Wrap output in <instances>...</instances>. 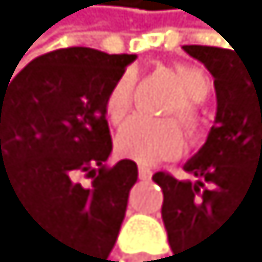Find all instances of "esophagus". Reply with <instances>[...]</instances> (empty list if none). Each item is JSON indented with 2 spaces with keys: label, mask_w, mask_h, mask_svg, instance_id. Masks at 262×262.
<instances>
[{
  "label": "esophagus",
  "mask_w": 262,
  "mask_h": 262,
  "mask_svg": "<svg viewBox=\"0 0 262 262\" xmlns=\"http://www.w3.org/2000/svg\"><path fill=\"white\" fill-rule=\"evenodd\" d=\"M151 175H153L151 168H146V166H140V168H138V177H140V179H151Z\"/></svg>",
  "instance_id": "obj_1"
}]
</instances>
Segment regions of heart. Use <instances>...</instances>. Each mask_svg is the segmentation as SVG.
Masks as SVG:
<instances>
[{
    "mask_svg": "<svg viewBox=\"0 0 262 262\" xmlns=\"http://www.w3.org/2000/svg\"><path fill=\"white\" fill-rule=\"evenodd\" d=\"M175 74L184 87V98H179L168 111L173 116H182V120L197 129L199 124V102L208 98L212 89V80L206 70L192 63H179ZM133 92H136V74L126 70L111 85L104 98V116L111 124H120L131 111ZM184 126L175 118H131L116 136V148L124 158L138 162H158L168 160L184 148Z\"/></svg>",
    "mask_w": 262,
    "mask_h": 262,
    "instance_id": "b5f03b06",
    "label": "heart"
}]
</instances>
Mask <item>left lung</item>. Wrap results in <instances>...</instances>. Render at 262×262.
<instances>
[{"label":"left lung","mask_w":262,"mask_h":262,"mask_svg":"<svg viewBox=\"0 0 262 262\" xmlns=\"http://www.w3.org/2000/svg\"><path fill=\"white\" fill-rule=\"evenodd\" d=\"M214 78L216 118L201 151L184 164L195 182L155 173L164 192L162 219L179 262H199L219 250L236 212L262 219V58L232 50L184 46Z\"/></svg>","instance_id":"left-lung-1"}]
</instances>
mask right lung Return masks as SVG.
<instances>
[{
  "mask_svg": "<svg viewBox=\"0 0 262 262\" xmlns=\"http://www.w3.org/2000/svg\"><path fill=\"white\" fill-rule=\"evenodd\" d=\"M133 61L136 54L63 48L0 83V192L48 238L50 262H104L116 245L138 166L104 164V98ZM78 174L92 177L89 189Z\"/></svg>",
  "mask_w": 262,
  "mask_h": 262,
  "instance_id": "obj_1",
  "label": "right lung"
}]
</instances>
